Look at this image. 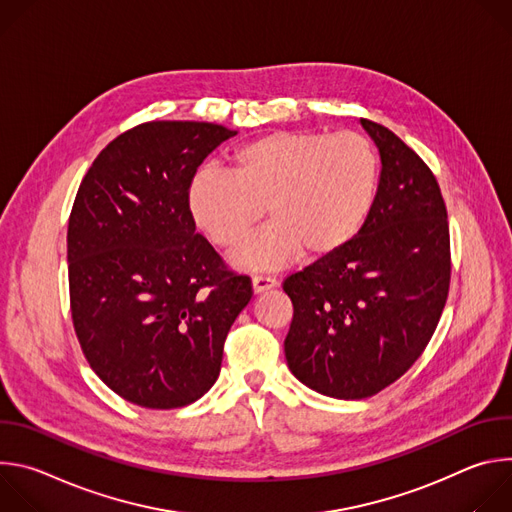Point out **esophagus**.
<instances>
[{"instance_id":"1","label":"esophagus","mask_w":512,"mask_h":512,"mask_svg":"<svg viewBox=\"0 0 512 512\" xmlns=\"http://www.w3.org/2000/svg\"><path fill=\"white\" fill-rule=\"evenodd\" d=\"M275 285H277V279L271 277V275H263V273L253 275V289H255V294H261V291L271 289V287H275Z\"/></svg>"}]
</instances>
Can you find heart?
I'll use <instances>...</instances> for the list:
<instances>
[{
    "label": "heart",
    "instance_id": "1",
    "mask_svg": "<svg viewBox=\"0 0 512 512\" xmlns=\"http://www.w3.org/2000/svg\"><path fill=\"white\" fill-rule=\"evenodd\" d=\"M379 186L373 143L356 133L271 131L231 156L229 174L200 170L186 194L194 225L235 251L263 218L271 225L243 251L247 267L328 259L346 249L371 214Z\"/></svg>",
    "mask_w": 512,
    "mask_h": 512
}]
</instances>
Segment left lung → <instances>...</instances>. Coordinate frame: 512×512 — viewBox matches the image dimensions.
I'll return each instance as SVG.
<instances>
[{
  "instance_id": "obj_1",
  "label": "left lung",
  "mask_w": 512,
  "mask_h": 512,
  "mask_svg": "<svg viewBox=\"0 0 512 512\" xmlns=\"http://www.w3.org/2000/svg\"><path fill=\"white\" fill-rule=\"evenodd\" d=\"M360 123L383 164L367 223L346 249L283 279L294 304L287 367L336 399L377 395L411 369L442 318L452 273L433 172L391 129Z\"/></svg>"
}]
</instances>
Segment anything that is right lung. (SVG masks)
Segmentation results:
<instances>
[{"label":"right lung","mask_w":512,"mask_h":512,"mask_svg":"<svg viewBox=\"0 0 512 512\" xmlns=\"http://www.w3.org/2000/svg\"><path fill=\"white\" fill-rule=\"evenodd\" d=\"M237 135L204 121H145L85 174L66 233L70 316L97 377L145 409L200 399L221 373L227 334L253 296L196 233L188 186Z\"/></svg>","instance_id":"right-lung-1"}]
</instances>
